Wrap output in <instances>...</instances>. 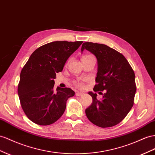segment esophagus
I'll list each match as a JSON object with an SVG mask.
<instances>
[{
    "label": "esophagus",
    "instance_id": "esophagus-1",
    "mask_svg": "<svg viewBox=\"0 0 155 155\" xmlns=\"http://www.w3.org/2000/svg\"><path fill=\"white\" fill-rule=\"evenodd\" d=\"M83 94V93H81V92H77V93H76V95L78 96V97H80V96H82Z\"/></svg>",
    "mask_w": 155,
    "mask_h": 155
}]
</instances>
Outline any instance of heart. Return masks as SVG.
Here are the masks:
<instances>
[{"mask_svg":"<svg viewBox=\"0 0 155 155\" xmlns=\"http://www.w3.org/2000/svg\"><path fill=\"white\" fill-rule=\"evenodd\" d=\"M87 56H89V55H87ZM84 57H86V56H84ZM79 85H80V83H79Z\"/></svg>","mask_w":155,"mask_h":155,"instance_id":"1","label":"heart"}]
</instances>
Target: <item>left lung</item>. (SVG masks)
<instances>
[{
	"mask_svg": "<svg viewBox=\"0 0 155 155\" xmlns=\"http://www.w3.org/2000/svg\"><path fill=\"white\" fill-rule=\"evenodd\" d=\"M84 49L97 59V85L93 90L102 95L98 100L97 93H88L93 102L85 110L86 115L99 127H114L124 119L133 106L136 91L134 72L122 54L106 45L85 42L81 52Z\"/></svg>",
	"mask_w": 155,
	"mask_h": 155,
	"instance_id": "1",
	"label": "left lung"
}]
</instances>
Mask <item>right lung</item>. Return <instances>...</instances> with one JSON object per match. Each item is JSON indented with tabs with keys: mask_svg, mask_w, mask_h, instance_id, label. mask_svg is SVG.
<instances>
[{
	"mask_svg": "<svg viewBox=\"0 0 155 155\" xmlns=\"http://www.w3.org/2000/svg\"><path fill=\"white\" fill-rule=\"evenodd\" d=\"M83 43L55 41L36 49L20 74L18 93L21 105L33 123L46 126L64 114L68 98L75 92L70 88L54 89L56 74Z\"/></svg>",
	"mask_w": 155,
	"mask_h": 155,
	"instance_id": "obj_1",
	"label": "right lung"
}]
</instances>
